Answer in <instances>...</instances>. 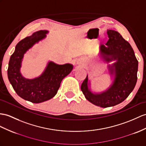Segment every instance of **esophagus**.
<instances>
[{
	"label": "esophagus",
	"instance_id": "1",
	"mask_svg": "<svg viewBox=\"0 0 146 146\" xmlns=\"http://www.w3.org/2000/svg\"><path fill=\"white\" fill-rule=\"evenodd\" d=\"M77 63L79 64H82V61H79L77 62Z\"/></svg>",
	"mask_w": 146,
	"mask_h": 146
}]
</instances>
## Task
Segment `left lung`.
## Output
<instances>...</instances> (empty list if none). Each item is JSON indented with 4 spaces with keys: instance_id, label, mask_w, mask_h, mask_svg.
<instances>
[{
    "instance_id": "1",
    "label": "left lung",
    "mask_w": 146,
    "mask_h": 146,
    "mask_svg": "<svg viewBox=\"0 0 146 146\" xmlns=\"http://www.w3.org/2000/svg\"><path fill=\"white\" fill-rule=\"evenodd\" d=\"M109 40L100 46V53L107 61L116 60L110 68L115 74L114 82L109 89L101 94L94 95L88 88V77L81 85L85 97L92 104L107 108L123 102L134 89L137 82L138 61L128 42L118 31H107Z\"/></svg>"
}]
</instances>
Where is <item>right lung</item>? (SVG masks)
Wrapping results in <instances>:
<instances>
[{
	"label": "right lung",
	"instance_id": "1",
	"mask_svg": "<svg viewBox=\"0 0 146 146\" xmlns=\"http://www.w3.org/2000/svg\"><path fill=\"white\" fill-rule=\"evenodd\" d=\"M48 32L46 30L38 31L19 41L9 63L8 78L14 90L21 98L35 104L47 101L54 97L61 81L73 68L69 64L58 65L50 62L43 74L36 79H27L21 75L20 68L24 53L35 43L44 38Z\"/></svg>",
	"mask_w": 146,
	"mask_h": 146
}]
</instances>
